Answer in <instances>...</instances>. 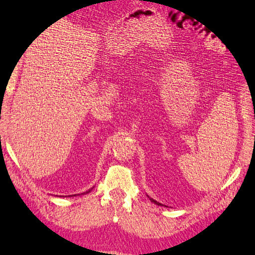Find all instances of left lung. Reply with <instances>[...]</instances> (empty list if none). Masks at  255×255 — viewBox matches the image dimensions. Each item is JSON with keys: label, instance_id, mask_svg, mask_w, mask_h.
<instances>
[{"label": "left lung", "instance_id": "left-lung-1", "mask_svg": "<svg viewBox=\"0 0 255 255\" xmlns=\"http://www.w3.org/2000/svg\"><path fill=\"white\" fill-rule=\"evenodd\" d=\"M149 197V196H148ZM150 198V197H149ZM150 200H151V202H152V203H154L155 205H158V206H163V205H162L161 203H159V202H156V200H154L153 198H150Z\"/></svg>", "mask_w": 255, "mask_h": 255}]
</instances>
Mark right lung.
I'll use <instances>...</instances> for the list:
<instances>
[{
  "label": "right lung",
  "mask_w": 255,
  "mask_h": 255,
  "mask_svg": "<svg viewBox=\"0 0 255 255\" xmlns=\"http://www.w3.org/2000/svg\"><path fill=\"white\" fill-rule=\"evenodd\" d=\"M92 188H93V187H92ZM92 188L91 189H89V191H86V192H84V193H81V194H74V195H69V196L68 197H70V196H78V195H85V194H88V193H90L91 191H92ZM64 197V196H63Z\"/></svg>",
  "instance_id": "add662e5"
}]
</instances>
